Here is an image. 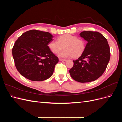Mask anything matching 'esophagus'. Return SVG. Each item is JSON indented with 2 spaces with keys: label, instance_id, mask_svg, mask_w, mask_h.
<instances>
[{
  "label": "esophagus",
  "instance_id": "1",
  "mask_svg": "<svg viewBox=\"0 0 122 122\" xmlns=\"http://www.w3.org/2000/svg\"><path fill=\"white\" fill-rule=\"evenodd\" d=\"M59 61H66V60H65V59L60 58V59H59Z\"/></svg>",
  "mask_w": 122,
  "mask_h": 122
}]
</instances>
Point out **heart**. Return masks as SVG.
I'll use <instances>...</instances> for the list:
<instances>
[{
	"mask_svg": "<svg viewBox=\"0 0 122 122\" xmlns=\"http://www.w3.org/2000/svg\"><path fill=\"white\" fill-rule=\"evenodd\" d=\"M48 47L52 53L57 54L64 48L59 56L62 57L73 56L77 57L81 55L86 48V43L81 39L70 34L61 35L57 38V41L52 40L48 44Z\"/></svg>",
	"mask_w": 122,
	"mask_h": 122,
	"instance_id": "heart-1",
	"label": "heart"
}]
</instances>
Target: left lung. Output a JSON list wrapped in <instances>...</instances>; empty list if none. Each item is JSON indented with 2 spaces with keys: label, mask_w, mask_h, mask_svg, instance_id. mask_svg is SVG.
<instances>
[{
  "label": "left lung",
  "mask_w": 122,
  "mask_h": 122,
  "mask_svg": "<svg viewBox=\"0 0 122 122\" xmlns=\"http://www.w3.org/2000/svg\"><path fill=\"white\" fill-rule=\"evenodd\" d=\"M80 36L87 41L83 53L69 70L72 78L79 82H90L100 77L107 66L110 54L106 39L97 31H84Z\"/></svg>",
  "instance_id": "8db88e82"
}]
</instances>
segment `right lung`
Masks as SVG:
<instances>
[{
  "mask_svg": "<svg viewBox=\"0 0 122 122\" xmlns=\"http://www.w3.org/2000/svg\"><path fill=\"white\" fill-rule=\"evenodd\" d=\"M53 37L49 32L31 30L22 34L15 43L12 49L15 64L26 78L40 81L52 75L58 62L48 47Z\"/></svg>",
  "mask_w": 122,
  "mask_h": 122,
  "instance_id": "1",
  "label": "right lung"
}]
</instances>
